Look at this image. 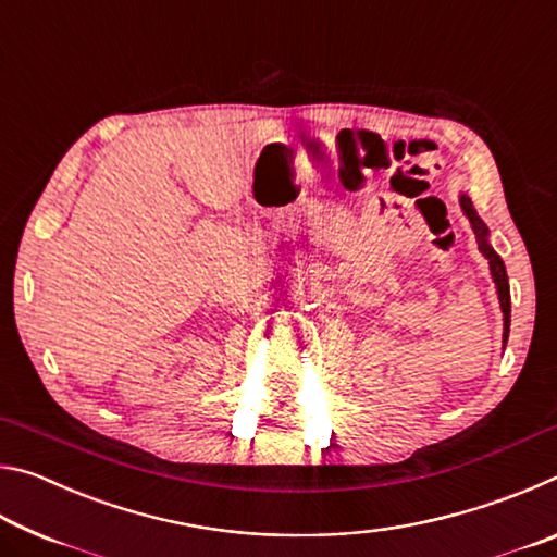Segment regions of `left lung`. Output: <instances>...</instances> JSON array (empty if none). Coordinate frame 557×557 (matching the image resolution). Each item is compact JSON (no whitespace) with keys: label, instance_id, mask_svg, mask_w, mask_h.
<instances>
[{"label":"left lung","instance_id":"obj_1","mask_svg":"<svg viewBox=\"0 0 557 557\" xmlns=\"http://www.w3.org/2000/svg\"><path fill=\"white\" fill-rule=\"evenodd\" d=\"M461 209H465L467 219L471 221V228H474L479 252H482V256L488 260V268H492V277H494V285H496V292H498V301H502V312H504V344H506L508 326H511V295H508V277H506L504 260L498 258L496 252L492 250V245L486 243V235H488L486 225H484L482 219H479L474 206H471L467 196H461Z\"/></svg>","mask_w":557,"mask_h":557}]
</instances>
